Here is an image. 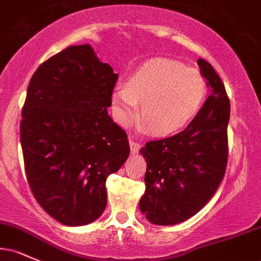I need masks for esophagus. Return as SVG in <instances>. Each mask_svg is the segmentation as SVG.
<instances>
[{
  "label": "esophagus",
  "mask_w": 261,
  "mask_h": 261,
  "mask_svg": "<svg viewBox=\"0 0 261 261\" xmlns=\"http://www.w3.org/2000/svg\"><path fill=\"white\" fill-rule=\"evenodd\" d=\"M128 145H130V148H131V153H137V152L140 151L141 148V145L140 142H137V141H135L134 139H130L128 140Z\"/></svg>",
  "instance_id": "esophagus-1"
}]
</instances>
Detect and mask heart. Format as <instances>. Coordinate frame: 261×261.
Segmentation results:
<instances>
[{
    "label": "heart",
    "mask_w": 261,
    "mask_h": 261,
    "mask_svg": "<svg viewBox=\"0 0 261 261\" xmlns=\"http://www.w3.org/2000/svg\"><path fill=\"white\" fill-rule=\"evenodd\" d=\"M207 85L199 71L172 59L143 62L113 89L112 109L115 121L127 126L136 118L141 103L140 130L166 137L180 133L190 124L205 101Z\"/></svg>",
    "instance_id": "heart-1"
}]
</instances>
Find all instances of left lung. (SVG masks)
I'll return each mask as SVG.
<instances>
[{
    "label": "left lung",
    "instance_id": "obj_1",
    "mask_svg": "<svg viewBox=\"0 0 261 261\" xmlns=\"http://www.w3.org/2000/svg\"><path fill=\"white\" fill-rule=\"evenodd\" d=\"M210 95L181 133L140 149L147 169L140 211L151 223L172 226L196 215L211 199L226 172L229 99L216 71L197 60Z\"/></svg>",
    "mask_w": 261,
    "mask_h": 261
}]
</instances>
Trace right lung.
<instances>
[{
  "mask_svg": "<svg viewBox=\"0 0 261 261\" xmlns=\"http://www.w3.org/2000/svg\"><path fill=\"white\" fill-rule=\"evenodd\" d=\"M118 73L89 44L68 46L33 74L20 121L29 187L65 226L94 222L107 206V178L130 153L126 133L108 115Z\"/></svg>",
  "mask_w": 261,
  "mask_h": 261,
  "instance_id": "1",
  "label": "right lung"
}]
</instances>
